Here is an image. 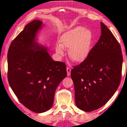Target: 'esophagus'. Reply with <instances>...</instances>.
I'll list each match as a JSON object with an SVG mask.
<instances>
[{
	"label": "esophagus",
	"instance_id": "34e87169",
	"mask_svg": "<svg viewBox=\"0 0 127 127\" xmlns=\"http://www.w3.org/2000/svg\"><path fill=\"white\" fill-rule=\"evenodd\" d=\"M70 71H71V69H70V68L67 67L66 68V72H67V76H69L70 75Z\"/></svg>",
	"mask_w": 127,
	"mask_h": 127
}]
</instances>
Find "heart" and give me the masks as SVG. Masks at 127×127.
Here are the masks:
<instances>
[{
	"label": "heart",
	"instance_id": "obj_1",
	"mask_svg": "<svg viewBox=\"0 0 127 127\" xmlns=\"http://www.w3.org/2000/svg\"><path fill=\"white\" fill-rule=\"evenodd\" d=\"M92 32L78 26L64 32L60 38V45L56 47L59 54H63V49L68 50L69 57L73 62L81 63L85 62L91 53L94 44Z\"/></svg>",
	"mask_w": 127,
	"mask_h": 127
}]
</instances>
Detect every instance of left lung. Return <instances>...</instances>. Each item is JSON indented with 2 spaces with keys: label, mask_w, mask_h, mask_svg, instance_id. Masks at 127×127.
Masks as SVG:
<instances>
[{
  "label": "left lung",
  "mask_w": 127,
  "mask_h": 127,
  "mask_svg": "<svg viewBox=\"0 0 127 127\" xmlns=\"http://www.w3.org/2000/svg\"><path fill=\"white\" fill-rule=\"evenodd\" d=\"M101 29V35L89 57L74 66L70 74L76 106L86 112L106 104L121 80L123 57L120 44L102 22Z\"/></svg>",
  "instance_id": "1"
}]
</instances>
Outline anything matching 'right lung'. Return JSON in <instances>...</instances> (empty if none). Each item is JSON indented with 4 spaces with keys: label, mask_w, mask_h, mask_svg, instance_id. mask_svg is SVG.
I'll return each instance as SVG.
<instances>
[{
    "label": "right lung",
    "mask_w": 127,
    "mask_h": 127,
    "mask_svg": "<svg viewBox=\"0 0 127 127\" xmlns=\"http://www.w3.org/2000/svg\"><path fill=\"white\" fill-rule=\"evenodd\" d=\"M42 22L34 20L14 38L8 52V79L21 104L36 113L53 106L55 90L66 77L65 64L54 61L36 41Z\"/></svg>",
    "instance_id": "1"
}]
</instances>
